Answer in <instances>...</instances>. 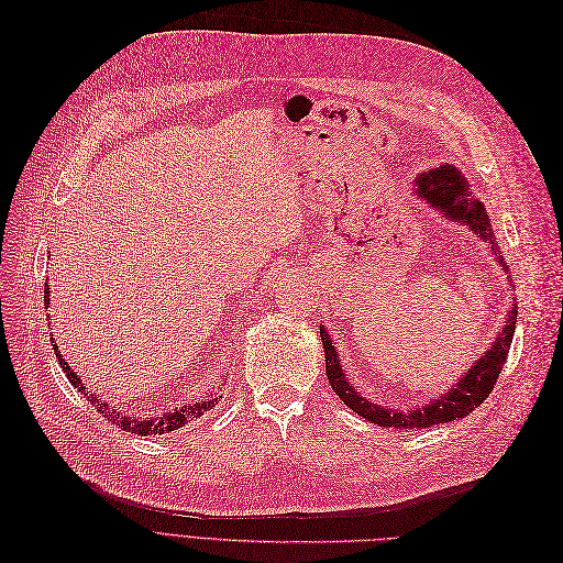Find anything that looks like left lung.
<instances>
[{"label":"left lung","mask_w":563,"mask_h":563,"mask_svg":"<svg viewBox=\"0 0 563 563\" xmlns=\"http://www.w3.org/2000/svg\"><path fill=\"white\" fill-rule=\"evenodd\" d=\"M416 192L420 195L422 201L432 203L434 209H439L449 220H453V223L467 225L474 234H479L482 240L493 244L490 223L482 201H476L472 197L467 180L460 176L453 166L444 164L434 168V172L420 174L416 180ZM498 261L503 267H507L500 255ZM515 323H517V310L509 312L505 329L503 333H498L493 347L484 352L482 360L474 362V366L446 391L444 397L432 399L430 404H424L422 408H416V411H408V413H399V411H391V408L371 404L360 395V391H354V387L345 380V373H343V366H340V356L335 354L333 340L329 338L327 331H323V327H319V333L323 343V354H327V376L335 395L343 399L345 406H350L356 416L376 422L378 428L401 430V428H432V424H439V422L465 418L474 411L476 406L484 404V399L493 391V385L498 383L509 345H512Z\"/></svg>","instance_id":"8db88e82"}]
</instances>
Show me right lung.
I'll return each instance as SVG.
<instances>
[{
  "mask_svg": "<svg viewBox=\"0 0 563 563\" xmlns=\"http://www.w3.org/2000/svg\"><path fill=\"white\" fill-rule=\"evenodd\" d=\"M44 294L48 296V286L44 288ZM51 343H54V338H51ZM54 352H56V356H58L60 368L65 371V376L70 378V383H73L79 391H84V395H89L87 387L81 385V378H77V373H75L70 366H67V362L60 356L58 345H54ZM89 401L96 404L98 411H103L108 420L119 422V424H122V428L129 430L131 434L147 437V434H164V432H174V430L183 428V424H185L187 420L199 418V416H203V411H209V408H213V406L218 404V397L209 395L207 399H201V401H192V404H187V406H183V408H172V411H168L166 416H159V418H141V420H133V418H129V416L117 413L114 408L110 411L108 404H106V401H98V397H93V395L89 397Z\"/></svg>",
  "mask_w": 563,
  "mask_h": 563,
  "instance_id": "1",
  "label": "right lung"
}]
</instances>
